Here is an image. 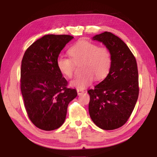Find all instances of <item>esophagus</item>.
<instances>
[{"label":"esophagus","instance_id":"obj_1","mask_svg":"<svg viewBox=\"0 0 157 157\" xmlns=\"http://www.w3.org/2000/svg\"><path fill=\"white\" fill-rule=\"evenodd\" d=\"M77 92H78V94L79 95H82V94H84V90H82V89H77Z\"/></svg>","mask_w":157,"mask_h":157}]
</instances>
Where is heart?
I'll return each mask as SVG.
<instances>
[{
	"mask_svg": "<svg viewBox=\"0 0 157 157\" xmlns=\"http://www.w3.org/2000/svg\"><path fill=\"white\" fill-rule=\"evenodd\" d=\"M69 58L59 56L56 60L58 70L63 76L71 78L74 73V63L82 62L81 74L71 82V86L83 89L89 86L95 78H105L112 64V55L108 48L99 46L88 41H79L68 50Z\"/></svg>",
	"mask_w": 157,
	"mask_h": 157,
	"instance_id": "1",
	"label": "heart"
}]
</instances>
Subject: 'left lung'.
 <instances>
[{"instance_id": "8db88e82", "label": "left lung", "mask_w": 157, "mask_h": 157, "mask_svg": "<svg viewBox=\"0 0 157 157\" xmlns=\"http://www.w3.org/2000/svg\"><path fill=\"white\" fill-rule=\"evenodd\" d=\"M93 39L109 49L112 64L104 80L88 91L89 115L100 128L116 129L128 121L139 97L136 60L126 44L109 32L97 34Z\"/></svg>"}]
</instances>
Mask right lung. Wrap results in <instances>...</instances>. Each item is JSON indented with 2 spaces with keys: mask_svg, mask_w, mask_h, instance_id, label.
<instances>
[{
  "mask_svg": "<svg viewBox=\"0 0 157 157\" xmlns=\"http://www.w3.org/2000/svg\"><path fill=\"white\" fill-rule=\"evenodd\" d=\"M73 36L47 34L28 47L21 68V90L28 116L45 131L59 128L64 123L69 102L77 95L75 89L58 70L56 60Z\"/></svg>",
  "mask_w": 157,
  "mask_h": 157,
  "instance_id": "right-lung-1",
  "label": "right lung"
}]
</instances>
